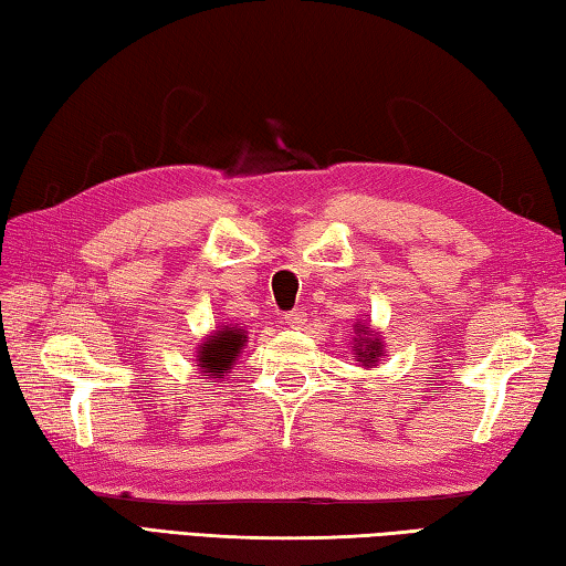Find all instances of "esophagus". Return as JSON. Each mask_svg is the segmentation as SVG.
Returning <instances> with one entry per match:
<instances>
[{
	"instance_id": "obj_1",
	"label": "esophagus",
	"mask_w": 566,
	"mask_h": 566,
	"mask_svg": "<svg viewBox=\"0 0 566 566\" xmlns=\"http://www.w3.org/2000/svg\"><path fill=\"white\" fill-rule=\"evenodd\" d=\"M285 323L291 325V327H301V325L305 323V313H301V311H291V313H285Z\"/></svg>"
}]
</instances>
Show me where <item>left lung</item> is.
<instances>
[{
  "mask_svg": "<svg viewBox=\"0 0 566 566\" xmlns=\"http://www.w3.org/2000/svg\"><path fill=\"white\" fill-rule=\"evenodd\" d=\"M361 333L367 335L369 329L361 327ZM355 343H359V339H355ZM357 347H359L357 355H359V361H361V365H375L377 357L381 355V349H379V343H377V339H365V345H357Z\"/></svg>",
  "mask_w": 566,
  "mask_h": 566,
  "instance_id": "obj_1",
  "label": "left lung"
}]
</instances>
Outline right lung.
Returning <instances> with one entry per match:
<instances>
[{
	"instance_id": "1",
	"label": "right lung",
	"mask_w": 566,
	"mask_h": 566,
	"mask_svg": "<svg viewBox=\"0 0 566 566\" xmlns=\"http://www.w3.org/2000/svg\"><path fill=\"white\" fill-rule=\"evenodd\" d=\"M243 343H247V335L239 333V329L233 327H223V329H217L214 335H211L205 345H201L199 349V369L205 371V375L209 377H223V371L231 369L233 359L239 357V352L243 347Z\"/></svg>"
}]
</instances>
